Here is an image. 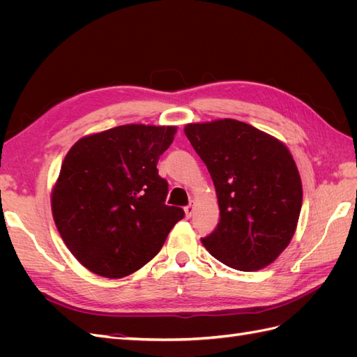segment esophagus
Wrapping results in <instances>:
<instances>
[{"label":"esophagus","mask_w":357,"mask_h":357,"mask_svg":"<svg viewBox=\"0 0 357 357\" xmlns=\"http://www.w3.org/2000/svg\"><path fill=\"white\" fill-rule=\"evenodd\" d=\"M185 213H186V218H190V215L193 214V204L190 202L188 207H185Z\"/></svg>","instance_id":"esophagus-1"}]
</instances>
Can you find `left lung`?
<instances>
[{"instance_id":"obj_1","label":"left lung","mask_w":357,"mask_h":357,"mask_svg":"<svg viewBox=\"0 0 357 357\" xmlns=\"http://www.w3.org/2000/svg\"><path fill=\"white\" fill-rule=\"evenodd\" d=\"M185 134L207 165L220 208L204 247L238 271L274 262L295 234L302 205L301 177L287 147L234 119L190 123Z\"/></svg>"}]
</instances>
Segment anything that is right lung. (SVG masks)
Listing matches in <instances>:
<instances>
[{"mask_svg":"<svg viewBox=\"0 0 357 357\" xmlns=\"http://www.w3.org/2000/svg\"><path fill=\"white\" fill-rule=\"evenodd\" d=\"M174 134L176 126L122 125L70 149L52 211L63 243L89 271L107 278L132 274L185 218L183 208L165 204L168 181L156 168Z\"/></svg>","mask_w":357,"mask_h":357,"instance_id":"obj_1","label":"right lung"}]
</instances>
